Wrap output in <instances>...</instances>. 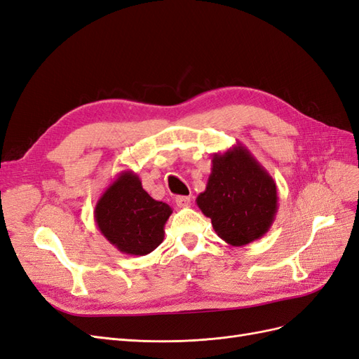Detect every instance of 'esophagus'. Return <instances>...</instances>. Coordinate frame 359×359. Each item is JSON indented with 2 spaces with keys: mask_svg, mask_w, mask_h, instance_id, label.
<instances>
[{
  "mask_svg": "<svg viewBox=\"0 0 359 359\" xmlns=\"http://www.w3.org/2000/svg\"><path fill=\"white\" fill-rule=\"evenodd\" d=\"M190 198L189 196H177L175 198V202L178 206H189L190 205Z\"/></svg>",
  "mask_w": 359,
  "mask_h": 359,
  "instance_id": "1",
  "label": "esophagus"
}]
</instances>
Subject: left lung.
Returning <instances> with one entry per match:
<instances>
[{"label":"left lung","mask_w":359,"mask_h":359,"mask_svg":"<svg viewBox=\"0 0 359 359\" xmlns=\"http://www.w3.org/2000/svg\"><path fill=\"white\" fill-rule=\"evenodd\" d=\"M211 161L206 189L196 203L211 219L215 233L232 247L262 238L278 210L273 177L243 144L215 153Z\"/></svg>","instance_id":"left-lung-1"}]
</instances>
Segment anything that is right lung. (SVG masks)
<instances>
[{
    "mask_svg": "<svg viewBox=\"0 0 359 359\" xmlns=\"http://www.w3.org/2000/svg\"><path fill=\"white\" fill-rule=\"evenodd\" d=\"M172 208L142 189L137 173L123 170L112 181L94 210L102 235L121 253L145 256L161 244Z\"/></svg>",
    "mask_w": 359,
    "mask_h": 359,
    "instance_id": "right-lung-1",
    "label": "right lung"
}]
</instances>
